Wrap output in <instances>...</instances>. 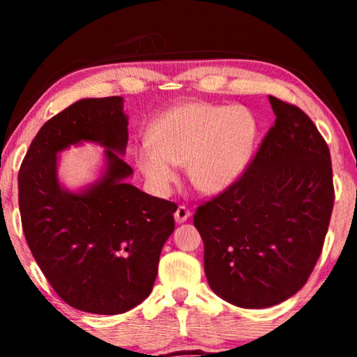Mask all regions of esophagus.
<instances>
[{"label":"esophagus","instance_id":"1","mask_svg":"<svg viewBox=\"0 0 357 357\" xmlns=\"http://www.w3.org/2000/svg\"><path fill=\"white\" fill-rule=\"evenodd\" d=\"M174 216H175V221H177V222H185L190 216H192V211H190L187 206H183V204H182V206L177 208V211H175Z\"/></svg>","mask_w":357,"mask_h":357}]
</instances>
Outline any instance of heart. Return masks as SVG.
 <instances>
[{"mask_svg": "<svg viewBox=\"0 0 357 357\" xmlns=\"http://www.w3.org/2000/svg\"><path fill=\"white\" fill-rule=\"evenodd\" d=\"M258 125L242 105L187 102L154 120L148 144L135 160L158 193H167L177 180L174 165H185L192 185L203 193H219L241 177L255 146Z\"/></svg>", "mask_w": 357, "mask_h": 357, "instance_id": "obj_1", "label": "heart"}]
</instances>
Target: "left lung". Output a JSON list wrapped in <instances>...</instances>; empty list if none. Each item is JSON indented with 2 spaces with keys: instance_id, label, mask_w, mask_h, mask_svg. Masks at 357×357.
<instances>
[{
  "instance_id": "obj_1",
  "label": "left lung",
  "mask_w": 357,
  "mask_h": 357,
  "mask_svg": "<svg viewBox=\"0 0 357 357\" xmlns=\"http://www.w3.org/2000/svg\"><path fill=\"white\" fill-rule=\"evenodd\" d=\"M276 120L243 175L193 216L211 289L265 309L309 280L328 231L335 190L330 149L299 107L270 96Z\"/></svg>"
}]
</instances>
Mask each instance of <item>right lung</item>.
<instances>
[{"label":"right lung","mask_w":357,"mask_h":357,"mask_svg":"<svg viewBox=\"0 0 357 357\" xmlns=\"http://www.w3.org/2000/svg\"><path fill=\"white\" fill-rule=\"evenodd\" d=\"M84 140L106 148L105 172L81 192L57 180L56 154ZM128 116L119 96L81 99L42 126L19 170V209L27 245L68 305L116 315L153 291L177 204L126 182Z\"/></svg>","instance_id":"add662e5"}]
</instances>
